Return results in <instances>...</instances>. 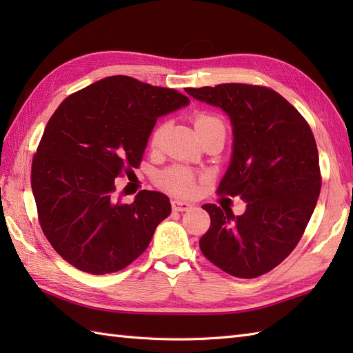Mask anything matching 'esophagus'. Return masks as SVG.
Listing matches in <instances>:
<instances>
[{
	"label": "esophagus",
	"instance_id": "esophagus-1",
	"mask_svg": "<svg viewBox=\"0 0 353 353\" xmlns=\"http://www.w3.org/2000/svg\"><path fill=\"white\" fill-rule=\"evenodd\" d=\"M171 208H172V211L183 212V211H190V209L192 208V205L188 203V201H183V200H172L171 201Z\"/></svg>",
	"mask_w": 353,
	"mask_h": 353
}]
</instances>
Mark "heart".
I'll list each match as a JSON object with an SVG mask.
<instances>
[{"label":"heart","instance_id":"heart-1","mask_svg":"<svg viewBox=\"0 0 353 353\" xmlns=\"http://www.w3.org/2000/svg\"><path fill=\"white\" fill-rule=\"evenodd\" d=\"M192 123L199 133L216 125L224 127L220 118H216L215 115H211V114H206V112H197V114L192 117ZM163 130H165V124H159L153 130L152 137H150V144L153 147L159 145ZM196 182H197L196 172L186 167H179V165L177 167H171L168 170H165L159 174V183L162 188H165L172 194H177V196H191V194L196 191Z\"/></svg>","mask_w":353,"mask_h":353}]
</instances>
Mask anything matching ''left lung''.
<instances>
[{
    "mask_svg": "<svg viewBox=\"0 0 353 353\" xmlns=\"http://www.w3.org/2000/svg\"><path fill=\"white\" fill-rule=\"evenodd\" d=\"M185 91L229 115L234 153L216 192L247 203L243 215L203 206L211 226L200 238L201 253L235 277L265 274L296 249L317 205L321 174L311 127L267 86L223 83Z\"/></svg>",
    "mask_w": 353,
    "mask_h": 353,
    "instance_id": "1",
    "label": "left lung"
}]
</instances>
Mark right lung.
Returning <instances> with one entry per match:
<instances>
[{
	"label": "right lung",
	"mask_w": 353,
	"mask_h": 353,
	"mask_svg": "<svg viewBox=\"0 0 353 353\" xmlns=\"http://www.w3.org/2000/svg\"><path fill=\"white\" fill-rule=\"evenodd\" d=\"M176 89L112 76L66 97L32 163L41 229L61 256L91 274L115 273L144 253L171 212L162 192L115 197V179L142 161L156 119L186 106Z\"/></svg>",
	"instance_id": "add662e5"
}]
</instances>
